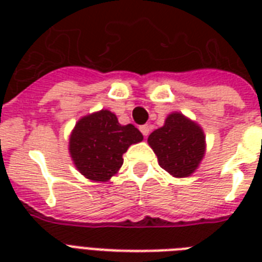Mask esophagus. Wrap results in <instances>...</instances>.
I'll list each match as a JSON object with an SVG mask.
<instances>
[{"mask_svg":"<svg viewBox=\"0 0 262 262\" xmlns=\"http://www.w3.org/2000/svg\"><path fill=\"white\" fill-rule=\"evenodd\" d=\"M140 130H141V133H143L145 137L149 135V126H148V125H143V126H140Z\"/></svg>","mask_w":262,"mask_h":262,"instance_id":"obj_1","label":"esophagus"}]
</instances>
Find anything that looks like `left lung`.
I'll use <instances>...</instances> for the list:
<instances>
[{
  "label": "left lung",
  "mask_w": 262,
  "mask_h": 262,
  "mask_svg": "<svg viewBox=\"0 0 262 262\" xmlns=\"http://www.w3.org/2000/svg\"><path fill=\"white\" fill-rule=\"evenodd\" d=\"M148 143L158 156L160 167L177 178L194 171L205 151L201 127L179 113L168 115L164 126L149 135Z\"/></svg>",
  "instance_id": "8db88e82"
}]
</instances>
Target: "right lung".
Here are the masks:
<instances>
[{"instance_id": "add662e5", "label": "right lung", "mask_w": 262, "mask_h": 262, "mask_svg": "<svg viewBox=\"0 0 262 262\" xmlns=\"http://www.w3.org/2000/svg\"><path fill=\"white\" fill-rule=\"evenodd\" d=\"M143 140L132 123L121 125L115 114L102 110L76 123L69 140V151L76 167L92 181L106 182L122 166V155L132 144Z\"/></svg>"}]
</instances>
